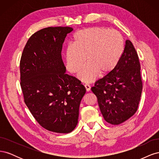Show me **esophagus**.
Segmentation results:
<instances>
[{
	"label": "esophagus",
	"instance_id": "esophagus-1",
	"mask_svg": "<svg viewBox=\"0 0 159 159\" xmlns=\"http://www.w3.org/2000/svg\"><path fill=\"white\" fill-rule=\"evenodd\" d=\"M85 89H86V91H88H88H90V89H91V87H90V85H88V84H85Z\"/></svg>",
	"mask_w": 159,
	"mask_h": 159
}]
</instances>
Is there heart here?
<instances>
[{
	"label": "heart",
	"instance_id": "b5f03b06",
	"mask_svg": "<svg viewBox=\"0 0 159 159\" xmlns=\"http://www.w3.org/2000/svg\"><path fill=\"white\" fill-rule=\"evenodd\" d=\"M123 38L117 30L104 27H91L74 35L72 46L65 52L66 69L71 74L78 73L84 83L93 81L98 75L104 77L116 68L124 51Z\"/></svg>",
	"mask_w": 159,
	"mask_h": 159
}]
</instances>
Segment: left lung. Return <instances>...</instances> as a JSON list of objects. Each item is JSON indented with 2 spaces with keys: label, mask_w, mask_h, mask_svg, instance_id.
Returning a JSON list of instances; mask_svg holds the SVG:
<instances>
[{
  "label": "left lung",
  "mask_w": 159,
  "mask_h": 159,
  "mask_svg": "<svg viewBox=\"0 0 159 159\" xmlns=\"http://www.w3.org/2000/svg\"><path fill=\"white\" fill-rule=\"evenodd\" d=\"M140 70L137 53L132 42L127 40L116 68L91 88L107 123L119 125L136 113L143 89Z\"/></svg>",
  "instance_id": "1"
}]
</instances>
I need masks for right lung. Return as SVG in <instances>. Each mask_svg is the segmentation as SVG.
<instances>
[{"label":"right lung","mask_w":159,"mask_h":159,"mask_svg":"<svg viewBox=\"0 0 159 159\" xmlns=\"http://www.w3.org/2000/svg\"><path fill=\"white\" fill-rule=\"evenodd\" d=\"M70 27H48L28 39L20 63L25 102L40 125L57 133L71 132L78 122L86 89L80 81L66 74L62 45Z\"/></svg>","instance_id":"obj_1"}]
</instances>
